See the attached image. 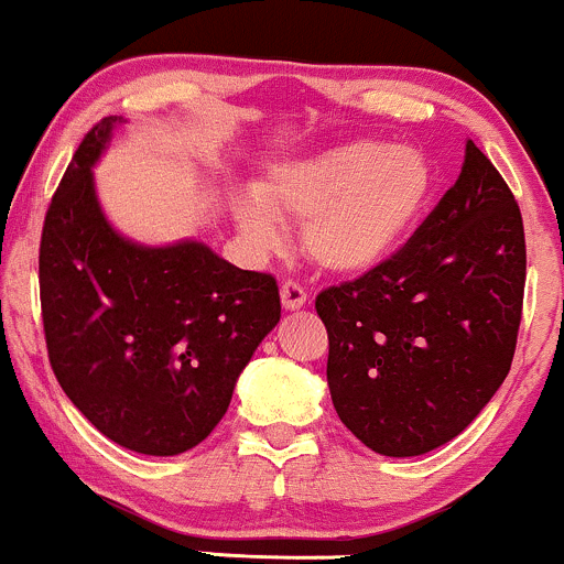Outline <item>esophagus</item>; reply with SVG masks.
<instances>
[{"mask_svg":"<svg viewBox=\"0 0 564 564\" xmlns=\"http://www.w3.org/2000/svg\"><path fill=\"white\" fill-rule=\"evenodd\" d=\"M281 302L286 310H300L304 302H307V291L302 289V283L286 281L281 286Z\"/></svg>","mask_w":564,"mask_h":564,"instance_id":"obj_1","label":"esophagus"}]
</instances>
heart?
<instances>
[{
	"instance_id": "heart-1",
	"label": "heart",
	"mask_w": 564,
	"mask_h": 564,
	"mask_svg": "<svg viewBox=\"0 0 564 564\" xmlns=\"http://www.w3.org/2000/svg\"><path fill=\"white\" fill-rule=\"evenodd\" d=\"M432 193V166L416 148L339 142L281 161L238 200L236 223L257 249H273L281 223H300L307 257L328 273L373 270L398 251Z\"/></svg>"
}]
</instances>
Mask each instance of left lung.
I'll return each instance as SVG.
<instances>
[{"label":"left lung","mask_w":564,"mask_h":564,"mask_svg":"<svg viewBox=\"0 0 564 564\" xmlns=\"http://www.w3.org/2000/svg\"><path fill=\"white\" fill-rule=\"evenodd\" d=\"M514 193L475 142L398 251L315 296L341 424L381 456H422L475 422L514 358L525 296Z\"/></svg>","instance_id":"left-lung-1"}]
</instances>
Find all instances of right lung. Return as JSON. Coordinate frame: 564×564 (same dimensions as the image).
Wrapping results in <instances>:
<instances>
[{
    "label": "right lung",
    "mask_w": 564,
    "mask_h": 564,
    "mask_svg": "<svg viewBox=\"0 0 564 564\" xmlns=\"http://www.w3.org/2000/svg\"><path fill=\"white\" fill-rule=\"evenodd\" d=\"M116 116L84 134L44 217L39 296L50 366L95 430L148 456L191 451L281 321L270 273L209 246H140L108 225L93 166Z\"/></svg>",
    "instance_id": "add662e5"
}]
</instances>
